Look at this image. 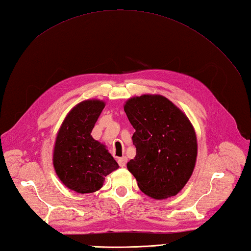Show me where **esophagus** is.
<instances>
[{
	"mask_svg": "<svg viewBox=\"0 0 251 251\" xmlns=\"http://www.w3.org/2000/svg\"><path fill=\"white\" fill-rule=\"evenodd\" d=\"M117 162H119V165H120L121 167H125V165L127 163V158L125 156L120 157L119 159H117Z\"/></svg>",
	"mask_w": 251,
	"mask_h": 251,
	"instance_id": "obj_1",
	"label": "esophagus"
}]
</instances>
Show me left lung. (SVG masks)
<instances>
[{
	"label": "left lung",
	"instance_id": "obj_1",
	"mask_svg": "<svg viewBox=\"0 0 251 251\" xmlns=\"http://www.w3.org/2000/svg\"><path fill=\"white\" fill-rule=\"evenodd\" d=\"M124 111L135 128L136 156L127 163L143 193L155 200L175 196L195 166L197 142L182 111L159 95L130 98Z\"/></svg>",
	"mask_w": 251,
	"mask_h": 251
}]
</instances>
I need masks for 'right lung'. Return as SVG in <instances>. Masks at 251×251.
I'll return each instance as SVG.
<instances>
[{
  "instance_id": "1",
  "label": "right lung",
  "mask_w": 251,
  "mask_h": 251,
  "mask_svg": "<svg viewBox=\"0 0 251 251\" xmlns=\"http://www.w3.org/2000/svg\"><path fill=\"white\" fill-rule=\"evenodd\" d=\"M104 108L100 100H86L70 111L56 138L54 167L61 182L77 193H93L119 164L90 135Z\"/></svg>"
}]
</instances>
